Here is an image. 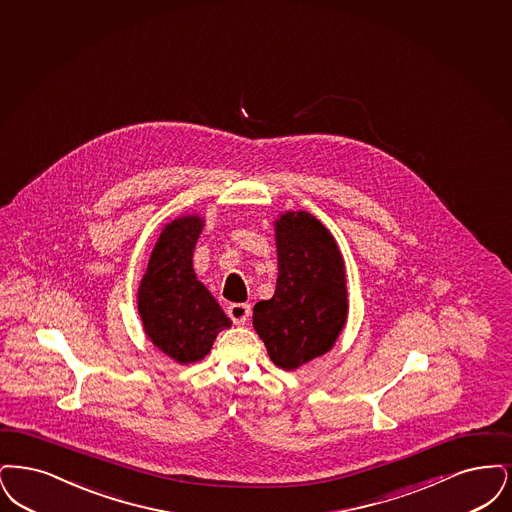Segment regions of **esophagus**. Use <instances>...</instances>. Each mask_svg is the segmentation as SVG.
Listing matches in <instances>:
<instances>
[{
  "mask_svg": "<svg viewBox=\"0 0 512 512\" xmlns=\"http://www.w3.org/2000/svg\"><path fill=\"white\" fill-rule=\"evenodd\" d=\"M227 315L235 325H245L246 319L250 317V306L248 304H231L227 308Z\"/></svg>",
  "mask_w": 512,
  "mask_h": 512,
  "instance_id": "obj_1",
  "label": "esophagus"
}]
</instances>
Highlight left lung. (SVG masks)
Returning <instances> with one entry per match:
<instances>
[{
    "instance_id": "1",
    "label": "left lung",
    "mask_w": 512,
    "mask_h": 512,
    "mask_svg": "<svg viewBox=\"0 0 512 512\" xmlns=\"http://www.w3.org/2000/svg\"><path fill=\"white\" fill-rule=\"evenodd\" d=\"M275 294L254 306V329L271 361L292 371L327 354L346 323L344 264L329 229L306 212L275 223Z\"/></svg>"
}]
</instances>
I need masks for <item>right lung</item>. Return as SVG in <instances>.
<instances>
[{"mask_svg": "<svg viewBox=\"0 0 512 512\" xmlns=\"http://www.w3.org/2000/svg\"><path fill=\"white\" fill-rule=\"evenodd\" d=\"M202 220L185 216L168 223L156 241L137 292L145 333L158 350L178 363L206 356L229 317L193 271V250Z\"/></svg>", "mask_w": 512, "mask_h": 512, "instance_id": "1", "label": "right lung"}]
</instances>
